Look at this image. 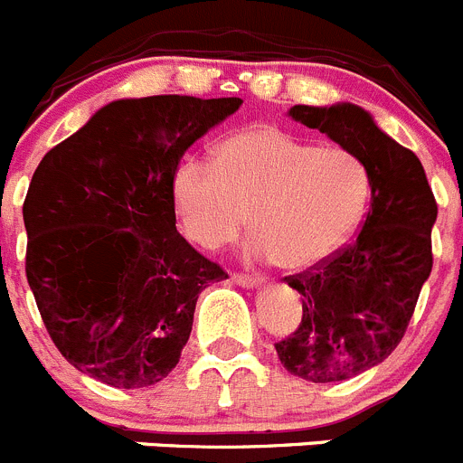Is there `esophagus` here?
<instances>
[{
  "label": "esophagus",
  "mask_w": 463,
  "mask_h": 463,
  "mask_svg": "<svg viewBox=\"0 0 463 463\" xmlns=\"http://www.w3.org/2000/svg\"><path fill=\"white\" fill-rule=\"evenodd\" d=\"M232 282L239 284V287H257L261 284L264 279L260 275H248V273H232Z\"/></svg>",
  "instance_id": "esophagus-1"
}]
</instances>
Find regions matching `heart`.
I'll return each mask as SVG.
<instances>
[{
	"instance_id": "heart-1",
	"label": "heart",
	"mask_w": 463,
	"mask_h": 463,
	"mask_svg": "<svg viewBox=\"0 0 463 463\" xmlns=\"http://www.w3.org/2000/svg\"><path fill=\"white\" fill-rule=\"evenodd\" d=\"M172 197L185 236L199 248L218 250L239 239L250 213L254 252L303 270L355 234L370 206L372 179L346 148L257 126L222 139L213 165L184 160L174 172Z\"/></svg>"
}]
</instances>
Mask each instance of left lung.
Segmentation results:
<instances>
[{
  "instance_id": "left-lung-1",
  "label": "left lung",
  "mask_w": 463,
  "mask_h": 463,
  "mask_svg": "<svg viewBox=\"0 0 463 463\" xmlns=\"http://www.w3.org/2000/svg\"><path fill=\"white\" fill-rule=\"evenodd\" d=\"M289 114L358 156L372 179L358 236L321 264L284 278L300 294L303 317L275 342L289 374L312 383L346 381L383 363L404 337L434 264L439 206L418 156L376 128L364 109L296 105Z\"/></svg>"
}]
</instances>
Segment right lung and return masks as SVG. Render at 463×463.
<instances>
[{
	"instance_id": "right-lung-1",
	"label": "right lung",
	"mask_w": 463,
	"mask_h": 463,
	"mask_svg": "<svg viewBox=\"0 0 463 463\" xmlns=\"http://www.w3.org/2000/svg\"><path fill=\"white\" fill-rule=\"evenodd\" d=\"M241 99L114 100L43 156L23 203L24 270L75 370L146 388L176 367L211 282L227 278L176 232L181 156Z\"/></svg>"
}]
</instances>
